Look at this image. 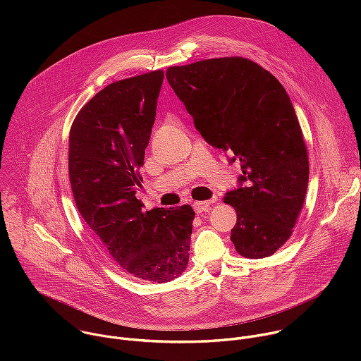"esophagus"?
Segmentation results:
<instances>
[{
	"label": "esophagus",
	"instance_id": "esophagus-1",
	"mask_svg": "<svg viewBox=\"0 0 361 361\" xmlns=\"http://www.w3.org/2000/svg\"><path fill=\"white\" fill-rule=\"evenodd\" d=\"M214 201H216V198H214V200H209V201H195V202H194V210H195V213L200 214V213L209 212V210H210V205H212Z\"/></svg>",
	"mask_w": 361,
	"mask_h": 361
}]
</instances>
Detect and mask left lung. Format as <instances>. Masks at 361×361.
<instances>
[{"instance_id":"obj_1","label":"left lung","mask_w":361,"mask_h":361,"mask_svg":"<svg viewBox=\"0 0 361 361\" xmlns=\"http://www.w3.org/2000/svg\"><path fill=\"white\" fill-rule=\"evenodd\" d=\"M166 77L210 145L241 164L224 202L237 212L231 241L245 259L274 254L291 235L308 184V156L291 99L262 66L223 57L170 67Z\"/></svg>"}]
</instances>
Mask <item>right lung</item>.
Returning <instances> with one entry per match:
<instances>
[{
    "label": "right lung",
    "mask_w": 361,
    "mask_h": 361,
    "mask_svg": "<svg viewBox=\"0 0 361 361\" xmlns=\"http://www.w3.org/2000/svg\"><path fill=\"white\" fill-rule=\"evenodd\" d=\"M163 80L157 70L102 88L78 111L68 140L80 214L121 269L154 283L187 269L194 220L190 204L142 212L135 197Z\"/></svg>",
    "instance_id": "add662e5"
}]
</instances>
